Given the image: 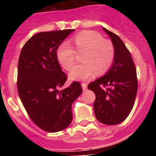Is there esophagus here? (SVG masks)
<instances>
[{"instance_id": "1", "label": "esophagus", "mask_w": 156, "mask_h": 156, "mask_svg": "<svg viewBox=\"0 0 156 156\" xmlns=\"http://www.w3.org/2000/svg\"><path fill=\"white\" fill-rule=\"evenodd\" d=\"M82 88H83V90H86L87 89V83H83L82 84Z\"/></svg>"}]
</instances>
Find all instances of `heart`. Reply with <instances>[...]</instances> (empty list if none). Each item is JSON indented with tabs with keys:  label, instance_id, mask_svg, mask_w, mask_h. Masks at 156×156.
Returning a JSON list of instances; mask_svg holds the SVG:
<instances>
[{
	"label": "heart",
	"instance_id": "b5f03b06",
	"mask_svg": "<svg viewBox=\"0 0 156 156\" xmlns=\"http://www.w3.org/2000/svg\"><path fill=\"white\" fill-rule=\"evenodd\" d=\"M77 52L83 53L82 64L72 69L69 77L72 80H86L97 75H102L110 69L115 58V48L108 40L94 31H83L77 34L73 40ZM57 58L63 69L69 70L75 62V51L68 44H62L57 51Z\"/></svg>",
	"mask_w": 156,
	"mask_h": 156
}]
</instances>
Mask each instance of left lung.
Listing matches in <instances>:
<instances>
[{
	"mask_svg": "<svg viewBox=\"0 0 156 156\" xmlns=\"http://www.w3.org/2000/svg\"><path fill=\"white\" fill-rule=\"evenodd\" d=\"M102 29L113 44L115 58L105 75L90 83L88 89L96 96L94 110L98 120L115 125L124 121L133 108L137 91V73L131 55L119 36Z\"/></svg>",
	"mask_w": 156,
	"mask_h": 156,
	"instance_id": "1",
	"label": "left lung"
}]
</instances>
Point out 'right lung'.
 <instances>
[{"mask_svg":"<svg viewBox=\"0 0 156 156\" xmlns=\"http://www.w3.org/2000/svg\"><path fill=\"white\" fill-rule=\"evenodd\" d=\"M74 30L41 32L22 48L18 65L19 98L33 122L47 132L68 127L73 119L72 104L82 93L79 82L59 91L67 80L57 58V50Z\"/></svg>","mask_w":156,"mask_h":156,"instance_id":"1","label":"right lung"}]
</instances>
